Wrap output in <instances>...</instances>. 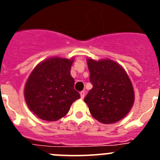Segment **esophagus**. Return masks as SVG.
<instances>
[{
  "label": "esophagus",
  "mask_w": 160,
  "mask_h": 160,
  "mask_svg": "<svg viewBox=\"0 0 160 160\" xmlns=\"http://www.w3.org/2000/svg\"><path fill=\"white\" fill-rule=\"evenodd\" d=\"M85 94H86V93H85V91H81V92H80V96H81V98H84Z\"/></svg>",
  "instance_id": "34e87169"
}]
</instances>
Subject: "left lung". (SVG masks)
<instances>
[{
  "instance_id": "8db88e82",
  "label": "left lung",
  "mask_w": 160,
  "mask_h": 160,
  "mask_svg": "<svg viewBox=\"0 0 160 160\" xmlns=\"http://www.w3.org/2000/svg\"><path fill=\"white\" fill-rule=\"evenodd\" d=\"M93 88L85 97L90 112L104 124H112L130 112L135 102L131 79L122 66L111 59L87 58Z\"/></svg>"
}]
</instances>
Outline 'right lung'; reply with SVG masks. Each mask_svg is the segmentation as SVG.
Segmentation results:
<instances>
[{"label": "right lung", "instance_id": "add662e5", "mask_svg": "<svg viewBox=\"0 0 160 160\" xmlns=\"http://www.w3.org/2000/svg\"><path fill=\"white\" fill-rule=\"evenodd\" d=\"M73 59L49 58L37 65L29 74L24 89L25 100L31 112L41 119H60L80 98L70 74Z\"/></svg>", "mask_w": 160, "mask_h": 160}]
</instances>
